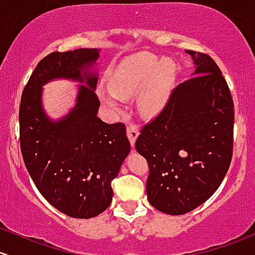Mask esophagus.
<instances>
[{"mask_svg":"<svg viewBox=\"0 0 255 255\" xmlns=\"http://www.w3.org/2000/svg\"><path fill=\"white\" fill-rule=\"evenodd\" d=\"M126 132H127V135H128V139H129V141H130V145H132V146H133V145L135 144L136 136L139 135L138 129H136V128L134 127V126L128 125L127 127H126Z\"/></svg>","mask_w":255,"mask_h":255,"instance_id":"obj_1","label":"esophagus"}]
</instances>
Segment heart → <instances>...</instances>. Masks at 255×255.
Listing matches in <instances>:
<instances>
[{
    "mask_svg": "<svg viewBox=\"0 0 255 255\" xmlns=\"http://www.w3.org/2000/svg\"><path fill=\"white\" fill-rule=\"evenodd\" d=\"M174 81V65L147 53H139L127 58L115 69L110 77L113 91L100 89L99 96L109 108L117 110L121 106V97L136 93V102L144 115L158 113L168 100Z\"/></svg>",
    "mask_w": 255,
    "mask_h": 255,
    "instance_id": "1",
    "label": "heart"
}]
</instances>
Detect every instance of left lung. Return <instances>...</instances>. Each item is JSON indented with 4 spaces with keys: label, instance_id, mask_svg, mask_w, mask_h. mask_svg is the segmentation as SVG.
Instances as JSON below:
<instances>
[{
    "label": "left lung",
    "instance_id": "1",
    "mask_svg": "<svg viewBox=\"0 0 255 255\" xmlns=\"http://www.w3.org/2000/svg\"><path fill=\"white\" fill-rule=\"evenodd\" d=\"M185 52L197 66L196 76L173 89L135 141L149 164L147 200L172 215L197 208L214 194L234 150V100L226 80L208 54Z\"/></svg>",
    "mask_w": 255,
    "mask_h": 255
}]
</instances>
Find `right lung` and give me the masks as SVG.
<instances>
[{
	"label": "right lung",
	"mask_w": 255,
	"mask_h": 255,
	"mask_svg": "<svg viewBox=\"0 0 255 255\" xmlns=\"http://www.w3.org/2000/svg\"><path fill=\"white\" fill-rule=\"evenodd\" d=\"M98 57L96 48L49 53L32 71L19 106V140L30 177L50 205L82 219L97 217L110 206L111 181L130 151L126 126L109 125L97 116V76L81 75ZM58 77L81 82L86 78L87 86L81 87L69 116L52 123L41 110L40 86Z\"/></svg>",
	"instance_id": "add662e5"
}]
</instances>
